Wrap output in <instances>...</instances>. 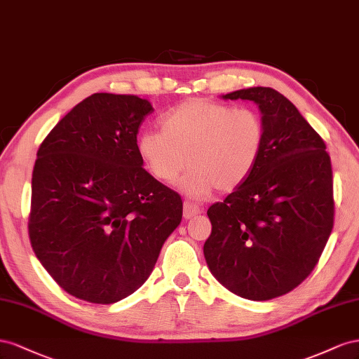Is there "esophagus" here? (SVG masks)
I'll return each mask as SVG.
<instances>
[{
	"mask_svg": "<svg viewBox=\"0 0 359 359\" xmlns=\"http://www.w3.org/2000/svg\"><path fill=\"white\" fill-rule=\"evenodd\" d=\"M201 212H203V209L198 206V204H194L191 201L183 203V218L185 219L196 217V215H198Z\"/></svg>",
	"mask_w": 359,
	"mask_h": 359,
	"instance_id": "34e87169",
	"label": "esophagus"
}]
</instances>
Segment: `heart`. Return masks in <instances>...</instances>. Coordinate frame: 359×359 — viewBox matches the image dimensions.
<instances>
[{
	"instance_id": "1",
	"label": "heart",
	"mask_w": 359,
	"mask_h": 359,
	"mask_svg": "<svg viewBox=\"0 0 359 359\" xmlns=\"http://www.w3.org/2000/svg\"><path fill=\"white\" fill-rule=\"evenodd\" d=\"M264 125L251 108L192 99L161 118V130L140 134V158L153 177L171 185L188 167L182 189L204 198L218 188L231 191L247 180L262 158Z\"/></svg>"
}]
</instances>
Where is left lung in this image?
I'll return each instance as SVG.
<instances>
[{"mask_svg":"<svg viewBox=\"0 0 359 359\" xmlns=\"http://www.w3.org/2000/svg\"><path fill=\"white\" fill-rule=\"evenodd\" d=\"M222 99L257 104L266 138L251 176L209 208L204 259L231 293L268 301L298 287L330 239L331 158L320 135L276 90L251 87Z\"/></svg>","mask_w":359,"mask_h":359,"instance_id":"8db88e82","label":"left lung"}]
</instances>
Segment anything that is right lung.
<instances>
[{"instance_id":"right-lung-1","label":"right lung","mask_w":359,"mask_h":359,"mask_svg":"<svg viewBox=\"0 0 359 359\" xmlns=\"http://www.w3.org/2000/svg\"><path fill=\"white\" fill-rule=\"evenodd\" d=\"M147 99L95 93L37 150L28 234L61 289L91 304L138 290L182 221L177 192L142 168L137 134Z\"/></svg>"}]
</instances>
